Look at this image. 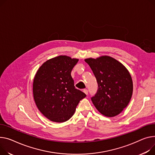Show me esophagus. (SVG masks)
Segmentation results:
<instances>
[{
  "mask_svg": "<svg viewBox=\"0 0 155 155\" xmlns=\"http://www.w3.org/2000/svg\"><path fill=\"white\" fill-rule=\"evenodd\" d=\"M84 92L85 93V94L87 95L88 94V90H87V89H84Z\"/></svg>",
  "mask_w": 155,
  "mask_h": 155,
  "instance_id": "34e87169",
  "label": "esophagus"
}]
</instances>
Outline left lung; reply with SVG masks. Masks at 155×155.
Listing matches in <instances>:
<instances>
[{"mask_svg": "<svg viewBox=\"0 0 155 155\" xmlns=\"http://www.w3.org/2000/svg\"><path fill=\"white\" fill-rule=\"evenodd\" d=\"M93 71L98 90L91 101L98 111L108 117L118 115L128 105L133 94V81L127 68L109 56L85 60Z\"/></svg>", "mask_w": 155, "mask_h": 155, "instance_id": "obj_1", "label": "left lung"}]
</instances>
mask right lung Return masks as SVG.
<instances>
[{"label":"right lung","mask_w":155,"mask_h":155,"mask_svg":"<svg viewBox=\"0 0 155 155\" xmlns=\"http://www.w3.org/2000/svg\"><path fill=\"white\" fill-rule=\"evenodd\" d=\"M78 59L60 55L48 60L37 70L33 82L35 104L50 121L62 123L74 115L86 95L75 88L71 71Z\"/></svg>","instance_id":"add662e5"}]
</instances>
